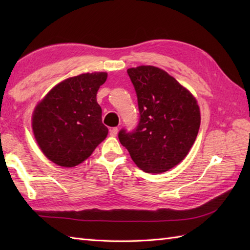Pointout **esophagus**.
<instances>
[{
  "instance_id": "1",
  "label": "esophagus",
  "mask_w": 250,
  "mask_h": 250,
  "mask_svg": "<svg viewBox=\"0 0 250 250\" xmlns=\"http://www.w3.org/2000/svg\"><path fill=\"white\" fill-rule=\"evenodd\" d=\"M109 134L111 136H116L117 134H118V128H117V126H115V128H111L109 130Z\"/></svg>"
}]
</instances>
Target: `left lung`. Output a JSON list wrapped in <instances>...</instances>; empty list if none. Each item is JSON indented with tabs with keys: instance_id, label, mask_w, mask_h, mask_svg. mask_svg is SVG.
<instances>
[{
	"instance_id": "obj_1",
	"label": "left lung",
	"mask_w": 250,
	"mask_h": 250,
	"mask_svg": "<svg viewBox=\"0 0 250 250\" xmlns=\"http://www.w3.org/2000/svg\"><path fill=\"white\" fill-rule=\"evenodd\" d=\"M140 110L134 131H119L122 146L146 173L159 174L188 155L201 124L196 100L176 79L151 65L129 68Z\"/></svg>"
}]
</instances>
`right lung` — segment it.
Returning <instances> with one entry per match:
<instances>
[{
    "label": "right lung",
    "instance_id": "add662e5",
    "mask_svg": "<svg viewBox=\"0 0 250 250\" xmlns=\"http://www.w3.org/2000/svg\"><path fill=\"white\" fill-rule=\"evenodd\" d=\"M107 73H86L58 83L36 105L32 129L41 150L60 167H73L88 159L108 129L97 102Z\"/></svg>",
    "mask_w": 250,
    "mask_h": 250
}]
</instances>
